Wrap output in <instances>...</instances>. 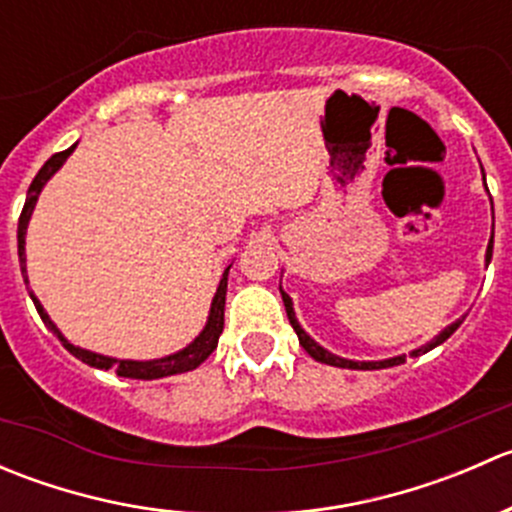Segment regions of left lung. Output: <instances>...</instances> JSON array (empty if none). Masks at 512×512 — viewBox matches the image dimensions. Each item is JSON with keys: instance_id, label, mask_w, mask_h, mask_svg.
<instances>
[{"instance_id": "left-lung-1", "label": "left lung", "mask_w": 512, "mask_h": 512, "mask_svg": "<svg viewBox=\"0 0 512 512\" xmlns=\"http://www.w3.org/2000/svg\"><path fill=\"white\" fill-rule=\"evenodd\" d=\"M483 180H485V175H483ZM490 257H493V237H490V242H488V252H485V262H490ZM280 292H282V289H280ZM282 302H285V309H287L289 324H292V329H294V332H297L299 344H302L304 352H307L309 356H312L314 361H322V364H329V366H339V369H364V371H369V369H389V366L404 364V361H406V356H394V359H384V361H352V359H342V356L329 354L327 349L319 347V344L314 342V339H309V334L304 332L302 327H299L297 317H294L292 299H289V294H287V292H282ZM461 322H463V319H458V322H453L451 327L443 329V332L438 334L436 339H431V342H428L426 347L416 349L414 354H426V352H431L433 347H438V344L446 342V339L451 337V334L456 332L458 327H461Z\"/></svg>"}]
</instances>
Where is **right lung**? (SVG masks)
<instances>
[{"label": "right lung", "instance_id": "right-lung-1", "mask_svg": "<svg viewBox=\"0 0 512 512\" xmlns=\"http://www.w3.org/2000/svg\"><path fill=\"white\" fill-rule=\"evenodd\" d=\"M74 148L76 146L66 148V151H61V153H54V156H51L44 165H41V170H39V173H36V178L32 180V185H29L27 203H24L22 215H19V227H17L19 265H22V275H24V282H27V285H29V280H27V265H24V262H27V257H24V235H27L29 218H32V210H34V205H36V198H39V193H41V188H44V183L51 178V175L56 173V170L61 168V165H64V160L71 156V151H74ZM227 272H230V267H227V270L223 272V280H220L218 292H215L213 304H210L208 324H205V329H203V332H200V337H195V342L188 344V347H185L183 352L163 356V359H153V361L111 359V356L94 354V352H86V349L74 347V344H69L64 337H61V332H59V329H56V324L51 322L49 314L44 312V307H41V304H39V299H36L32 292H29V294H32L36 312H39V317L44 319L46 327H49L51 332H54L56 337L61 339V344H64V347L69 349V352L74 354L76 359H81V361H84V364H89V366H96V369H113L118 376H126V379H163V376H173V374H183V371H193L195 366L203 364V361L215 352V347H218V339H220V334H223V324H225Z\"/></svg>", "mask_w": 512, "mask_h": 512}]
</instances>
